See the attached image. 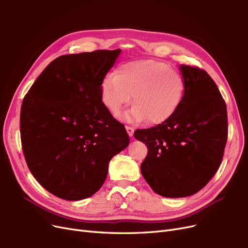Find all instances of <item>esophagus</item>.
Instances as JSON below:
<instances>
[{
  "mask_svg": "<svg viewBox=\"0 0 248 248\" xmlns=\"http://www.w3.org/2000/svg\"><path fill=\"white\" fill-rule=\"evenodd\" d=\"M125 130H126V133H127V135L130 136V137H133V135H134V127L133 126H128V125H125Z\"/></svg>",
  "mask_w": 248,
  "mask_h": 248,
  "instance_id": "1",
  "label": "esophagus"
}]
</instances>
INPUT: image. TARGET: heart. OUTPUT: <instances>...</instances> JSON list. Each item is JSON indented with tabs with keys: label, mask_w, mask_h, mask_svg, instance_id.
Returning a JSON list of instances; mask_svg holds the SVG:
<instances>
[{
	"label": "heart",
	"mask_w": 248,
	"mask_h": 248,
	"mask_svg": "<svg viewBox=\"0 0 248 248\" xmlns=\"http://www.w3.org/2000/svg\"><path fill=\"white\" fill-rule=\"evenodd\" d=\"M101 100L113 115L132 100L133 106L123 118L128 123L158 124L173 115L182 102L186 82L169 64L155 60L127 62L101 83Z\"/></svg>",
	"instance_id": "obj_1"
}]
</instances>
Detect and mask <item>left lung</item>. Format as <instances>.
<instances>
[{"mask_svg": "<svg viewBox=\"0 0 248 248\" xmlns=\"http://www.w3.org/2000/svg\"><path fill=\"white\" fill-rule=\"evenodd\" d=\"M186 91L177 111L166 122L137 130L148 154L141 172L165 198L195 195L220 167L227 142V108L216 83L199 68L181 64Z\"/></svg>", "mask_w": 248, "mask_h": 248, "instance_id": "1", "label": "left lung"}]
</instances>
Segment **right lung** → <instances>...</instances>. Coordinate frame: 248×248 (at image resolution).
Segmentation results:
<instances>
[{
	"label": "right lung",
	"instance_id": "obj_1",
	"mask_svg": "<svg viewBox=\"0 0 248 248\" xmlns=\"http://www.w3.org/2000/svg\"><path fill=\"white\" fill-rule=\"evenodd\" d=\"M121 49L61 56L31 86L20 134L32 175L60 199L80 201L104 184L111 158L130 138L101 100V83Z\"/></svg>",
	"mask_w": 248,
	"mask_h": 248
}]
</instances>
